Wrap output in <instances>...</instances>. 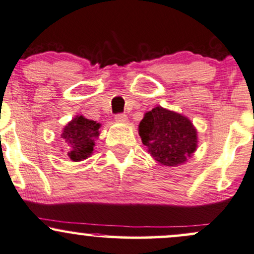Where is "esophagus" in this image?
Wrapping results in <instances>:
<instances>
[{"mask_svg": "<svg viewBox=\"0 0 254 254\" xmlns=\"http://www.w3.org/2000/svg\"><path fill=\"white\" fill-rule=\"evenodd\" d=\"M115 121L120 122V124H127L128 118H127V115H125V114H118V115H115Z\"/></svg>", "mask_w": 254, "mask_h": 254, "instance_id": "34e87169", "label": "esophagus"}]
</instances>
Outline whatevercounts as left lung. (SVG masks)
<instances>
[{
  "label": "left lung",
  "instance_id": "obj_1",
  "mask_svg": "<svg viewBox=\"0 0 254 254\" xmlns=\"http://www.w3.org/2000/svg\"><path fill=\"white\" fill-rule=\"evenodd\" d=\"M138 130L148 153L162 165H182L197 150V129L192 122L160 106L145 113Z\"/></svg>",
  "mask_w": 254,
  "mask_h": 254
}]
</instances>
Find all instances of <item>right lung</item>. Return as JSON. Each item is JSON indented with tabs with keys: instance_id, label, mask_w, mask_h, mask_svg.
Wrapping results in <instances>:
<instances>
[{
	"instance_id": "add662e5",
	"label": "right lung",
	"mask_w": 254,
	"mask_h": 254,
	"mask_svg": "<svg viewBox=\"0 0 254 254\" xmlns=\"http://www.w3.org/2000/svg\"><path fill=\"white\" fill-rule=\"evenodd\" d=\"M101 124L77 115L63 128L62 138L67 144L66 156L72 162H82L94 153L95 141L100 136Z\"/></svg>"
}]
</instances>
